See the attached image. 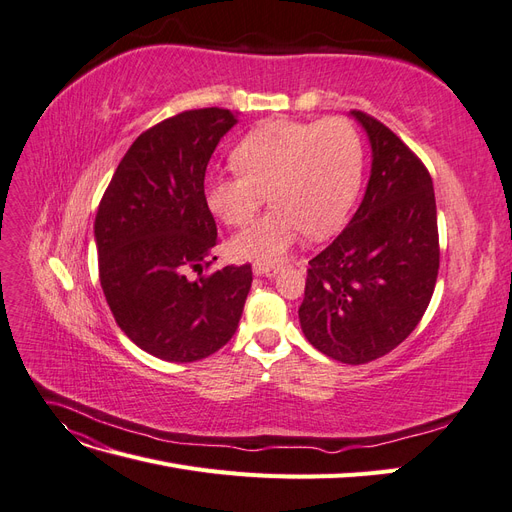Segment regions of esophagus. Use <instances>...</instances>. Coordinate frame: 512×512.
<instances>
[{
	"label": "esophagus",
	"mask_w": 512,
	"mask_h": 512,
	"mask_svg": "<svg viewBox=\"0 0 512 512\" xmlns=\"http://www.w3.org/2000/svg\"><path fill=\"white\" fill-rule=\"evenodd\" d=\"M252 269H254V275H260V277H273L277 273V267H273V265H258V262H256Z\"/></svg>",
	"instance_id": "obj_1"
}]
</instances>
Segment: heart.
<instances>
[{"label":"heart","mask_w":512,"mask_h":512,"mask_svg":"<svg viewBox=\"0 0 512 512\" xmlns=\"http://www.w3.org/2000/svg\"><path fill=\"white\" fill-rule=\"evenodd\" d=\"M235 175L211 177L209 209L228 226H245L265 205L273 209L228 243L239 260L271 265L305 232L327 237L344 224L361 188L363 143L344 117L269 121L232 153Z\"/></svg>","instance_id":"b5f03b06"}]
</instances>
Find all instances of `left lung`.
Segmentation results:
<instances>
[{
  "label": "left lung",
  "mask_w": 512,
  "mask_h": 512,
  "mask_svg": "<svg viewBox=\"0 0 512 512\" xmlns=\"http://www.w3.org/2000/svg\"><path fill=\"white\" fill-rule=\"evenodd\" d=\"M371 147L359 209L309 260L299 307L307 342L348 365L380 359L421 322L438 280L433 183L423 162L378 119L350 111Z\"/></svg>",
  "instance_id": "obj_1"
}]
</instances>
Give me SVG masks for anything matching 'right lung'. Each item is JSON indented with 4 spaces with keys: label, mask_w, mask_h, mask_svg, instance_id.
Here are the masks:
<instances>
[{
    "label": "right lung",
    "mask_w": 512,
    "mask_h": 512,
    "mask_svg": "<svg viewBox=\"0 0 512 512\" xmlns=\"http://www.w3.org/2000/svg\"><path fill=\"white\" fill-rule=\"evenodd\" d=\"M232 126V111L198 108L149 128L100 200L94 237L106 303L119 329L162 361L192 363L226 346L252 286L250 265L200 275L218 243L205 173Z\"/></svg>",
    "instance_id": "add662e5"
}]
</instances>
